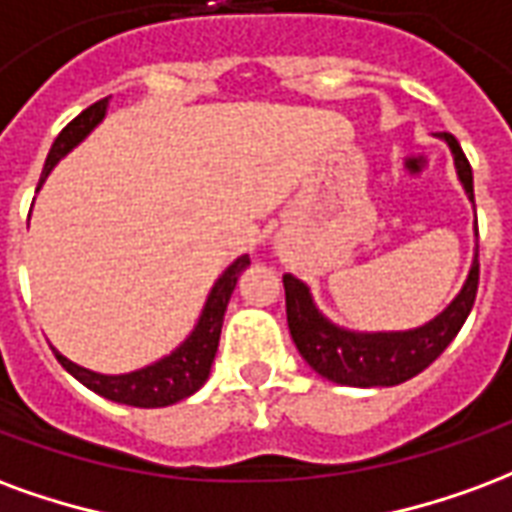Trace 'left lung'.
<instances>
[{
  "mask_svg": "<svg viewBox=\"0 0 512 512\" xmlns=\"http://www.w3.org/2000/svg\"><path fill=\"white\" fill-rule=\"evenodd\" d=\"M439 138L447 141V147L453 152L458 182L464 185L466 199L475 204L472 166L466 160L464 149L458 147V141L450 133ZM477 278H480V264H477L475 251L461 292L455 294L453 302L431 322L420 324L414 330L357 333V330H346L330 322L316 308L311 289L289 272L283 275L286 322H289V333H292L297 352L319 376L335 384H346V387H393L425 371L450 346L475 305Z\"/></svg>",
  "mask_w": 512,
  "mask_h": 512,
  "instance_id": "1",
  "label": "left lung"
}]
</instances>
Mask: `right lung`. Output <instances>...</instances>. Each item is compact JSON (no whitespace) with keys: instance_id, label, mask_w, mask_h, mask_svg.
<instances>
[{"instance_id":"obj_1","label":"right lung","mask_w":512,"mask_h":512,"mask_svg":"<svg viewBox=\"0 0 512 512\" xmlns=\"http://www.w3.org/2000/svg\"><path fill=\"white\" fill-rule=\"evenodd\" d=\"M108 111V98L98 100L95 106H89L87 111H81L70 125L57 136V141L51 144L48 152L46 166L40 174V185L46 182V177L54 171L59 160L65 158L70 149H76L84 138L98 128ZM37 185V190H40ZM251 264L248 256L234 259L223 270L215 286L207 294V302L201 308L199 322L193 324V330L185 341L179 343L177 349L166 357H160L155 363L144 365L138 371L130 374H98V371H89L84 365L67 360L65 354H57L59 365L65 368L67 374L78 379V382L89 387L92 393L103 395L108 401H117L125 406H138V409H158V406H171L188 398L199 390L201 384L210 379L212 363H215V352H218L220 341V327H223V313L231 300V292L237 286L240 272Z\"/></svg>"}]
</instances>
